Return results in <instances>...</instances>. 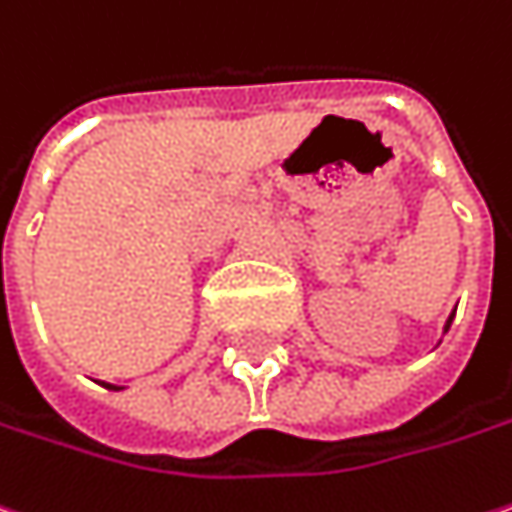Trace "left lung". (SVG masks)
I'll return each mask as SVG.
<instances>
[{"mask_svg":"<svg viewBox=\"0 0 512 512\" xmlns=\"http://www.w3.org/2000/svg\"><path fill=\"white\" fill-rule=\"evenodd\" d=\"M453 318H456V312H453V315H450V318H447V323H444V332H447V329H450V323H453Z\"/></svg>","mask_w":512,"mask_h":512,"instance_id":"1","label":"left lung"}]
</instances>
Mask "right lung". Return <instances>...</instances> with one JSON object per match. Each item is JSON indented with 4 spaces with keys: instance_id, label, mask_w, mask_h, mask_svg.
I'll list each match as a JSON object with an SVG mask.
<instances>
[{
    "instance_id": "1",
    "label": "right lung",
    "mask_w": 512,
    "mask_h": 512,
    "mask_svg": "<svg viewBox=\"0 0 512 512\" xmlns=\"http://www.w3.org/2000/svg\"><path fill=\"white\" fill-rule=\"evenodd\" d=\"M105 387H108V389H123V387H114V384H105Z\"/></svg>"
}]
</instances>
